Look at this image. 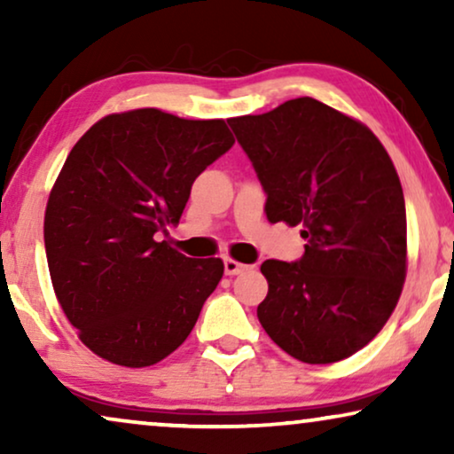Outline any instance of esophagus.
<instances>
[{
    "label": "esophagus",
    "instance_id": "1",
    "mask_svg": "<svg viewBox=\"0 0 454 454\" xmlns=\"http://www.w3.org/2000/svg\"><path fill=\"white\" fill-rule=\"evenodd\" d=\"M223 264H225V275H229V277L239 275V272H244V270L250 269V266H247V264H241V262H238V260H233V258H225V260H223Z\"/></svg>",
    "mask_w": 454,
    "mask_h": 454
}]
</instances>
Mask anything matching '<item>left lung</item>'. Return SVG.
I'll return each instance as SVG.
<instances>
[{
	"instance_id": "left-lung-1",
	"label": "left lung",
	"mask_w": 454,
	"mask_h": 454,
	"mask_svg": "<svg viewBox=\"0 0 454 454\" xmlns=\"http://www.w3.org/2000/svg\"><path fill=\"white\" fill-rule=\"evenodd\" d=\"M252 160L270 223L301 227L295 262L264 260L266 334L303 364L353 356L380 333L407 270L405 198L380 140L312 97L227 120Z\"/></svg>"
}]
</instances>
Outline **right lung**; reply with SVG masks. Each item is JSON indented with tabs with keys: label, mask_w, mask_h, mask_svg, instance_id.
<instances>
[{
	"label": "right lung",
	"mask_w": 454,
	"mask_h": 454,
	"mask_svg": "<svg viewBox=\"0 0 454 454\" xmlns=\"http://www.w3.org/2000/svg\"><path fill=\"white\" fill-rule=\"evenodd\" d=\"M233 142L223 120L134 109L103 117L67 154L45 210L47 264L61 309L98 357L145 368L188 339L225 266L159 235Z\"/></svg>",
	"instance_id": "obj_1"
}]
</instances>
